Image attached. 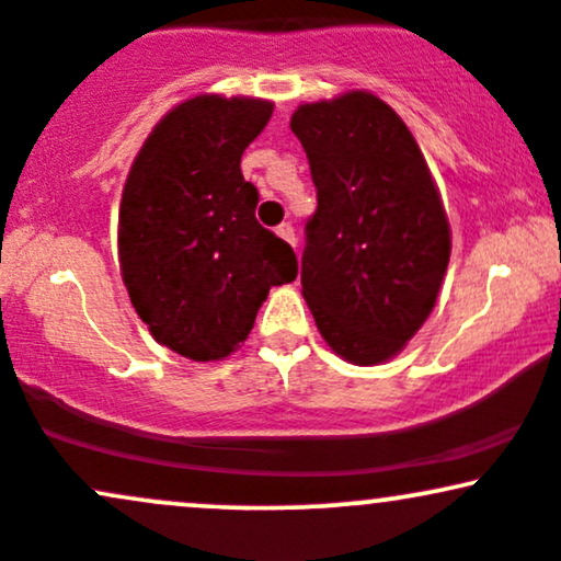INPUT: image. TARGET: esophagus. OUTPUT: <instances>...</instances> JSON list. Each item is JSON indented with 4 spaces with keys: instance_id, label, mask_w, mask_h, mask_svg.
<instances>
[{
    "instance_id": "1",
    "label": "esophagus",
    "mask_w": 561,
    "mask_h": 561,
    "mask_svg": "<svg viewBox=\"0 0 561 561\" xmlns=\"http://www.w3.org/2000/svg\"><path fill=\"white\" fill-rule=\"evenodd\" d=\"M276 234H279L282 240L289 242L295 248V229L289 227V224H279V227H276Z\"/></svg>"
}]
</instances>
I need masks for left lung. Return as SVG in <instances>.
<instances>
[{
    "label": "left lung",
    "instance_id": "left-lung-1",
    "mask_svg": "<svg viewBox=\"0 0 561 561\" xmlns=\"http://www.w3.org/2000/svg\"><path fill=\"white\" fill-rule=\"evenodd\" d=\"M317 184L302 298L345 362H390L433 313L450 227L414 134L385 100L351 89L289 118Z\"/></svg>",
    "mask_w": 561,
    "mask_h": 561
}]
</instances>
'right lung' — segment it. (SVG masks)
Returning a JSON list of instances; mask_svg holds the SVG:
<instances>
[{"mask_svg": "<svg viewBox=\"0 0 561 561\" xmlns=\"http://www.w3.org/2000/svg\"><path fill=\"white\" fill-rule=\"evenodd\" d=\"M272 113L261 96H190L158 121L126 176L121 276L152 337L190 362L234 353L268 289L298 276L293 248L255 221L259 190L240 169Z\"/></svg>", "mask_w": 561, "mask_h": 561, "instance_id": "add662e5", "label": "right lung"}]
</instances>
